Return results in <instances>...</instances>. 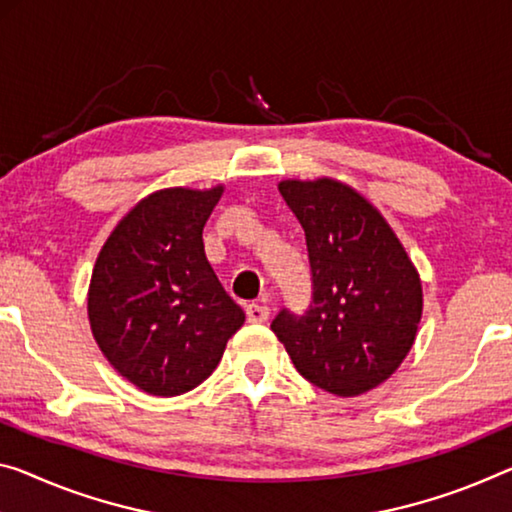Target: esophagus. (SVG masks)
I'll return each instance as SVG.
<instances>
[{"label": "esophagus", "instance_id": "34e87169", "mask_svg": "<svg viewBox=\"0 0 512 512\" xmlns=\"http://www.w3.org/2000/svg\"><path fill=\"white\" fill-rule=\"evenodd\" d=\"M267 316H270V309H267L265 304H258V302L247 304V320L249 322H265Z\"/></svg>", "mask_w": 512, "mask_h": 512}]
</instances>
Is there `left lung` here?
I'll list each match as a JSON object with an SVG mask.
<instances>
[{"label": "left lung", "instance_id": "1", "mask_svg": "<svg viewBox=\"0 0 512 512\" xmlns=\"http://www.w3.org/2000/svg\"><path fill=\"white\" fill-rule=\"evenodd\" d=\"M313 274L304 316L283 309L272 332L304 380L352 398L380 387L412 350L423 313L419 272L387 219L336 178L281 180Z\"/></svg>", "mask_w": 512, "mask_h": 512}]
</instances>
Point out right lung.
Segmentation results:
<instances>
[{
	"label": "right lung",
	"mask_w": 512,
	"mask_h": 512,
	"mask_svg": "<svg viewBox=\"0 0 512 512\" xmlns=\"http://www.w3.org/2000/svg\"><path fill=\"white\" fill-rule=\"evenodd\" d=\"M222 192L148 194L114 226L93 265V338L114 371L151 396L199 387L245 322L203 249V226Z\"/></svg>",
	"instance_id": "right-lung-1"
}]
</instances>
